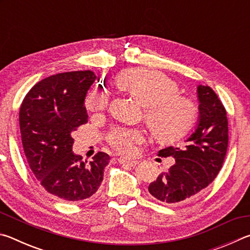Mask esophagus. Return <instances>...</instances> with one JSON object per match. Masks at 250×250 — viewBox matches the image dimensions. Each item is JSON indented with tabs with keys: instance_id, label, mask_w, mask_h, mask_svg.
<instances>
[{
	"instance_id": "1",
	"label": "esophagus",
	"mask_w": 250,
	"mask_h": 250,
	"mask_svg": "<svg viewBox=\"0 0 250 250\" xmlns=\"http://www.w3.org/2000/svg\"><path fill=\"white\" fill-rule=\"evenodd\" d=\"M118 161H119L120 164H125V166H129V167H135L139 163L138 161H130V160L122 159V158L118 159Z\"/></svg>"
}]
</instances>
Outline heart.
Listing matches in <instances>:
<instances>
[{
	"label": "heart",
	"mask_w": 250,
	"mask_h": 250,
	"mask_svg": "<svg viewBox=\"0 0 250 250\" xmlns=\"http://www.w3.org/2000/svg\"><path fill=\"white\" fill-rule=\"evenodd\" d=\"M117 86L143 105V119L153 138L161 142L179 140L193 128L197 108L191 100L179 95V87L167 76L142 68L128 69L117 77ZM104 91L91 90L86 97V108L101 112L108 107ZM108 141L120 154L132 156L138 146L145 141L139 129L115 128L108 134Z\"/></svg>",
	"instance_id": "b5f03b06"
}]
</instances>
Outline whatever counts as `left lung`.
Segmentation results:
<instances>
[{
  "mask_svg": "<svg viewBox=\"0 0 250 250\" xmlns=\"http://www.w3.org/2000/svg\"><path fill=\"white\" fill-rule=\"evenodd\" d=\"M198 121L195 131L181 147L168 146L159 156L174 158V164L149 185L155 200L167 205L191 201L207 188L221 171L228 146L227 112L215 91L197 86Z\"/></svg>",
  "mask_w": 250,
  "mask_h": 250,
  "instance_id": "8db88e82",
  "label": "left lung"
}]
</instances>
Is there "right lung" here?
I'll use <instances>...</instances> for the list:
<instances>
[{"instance_id": "add662e5", "label": "right lung", "mask_w": 250, "mask_h": 250, "mask_svg": "<svg viewBox=\"0 0 250 250\" xmlns=\"http://www.w3.org/2000/svg\"><path fill=\"white\" fill-rule=\"evenodd\" d=\"M96 80L90 70L56 74L37 83L20 108V129L28 166L52 195L78 202L91 197L104 180L110 156L89 163L73 152L71 132L88 122L84 98Z\"/></svg>"}]
</instances>
